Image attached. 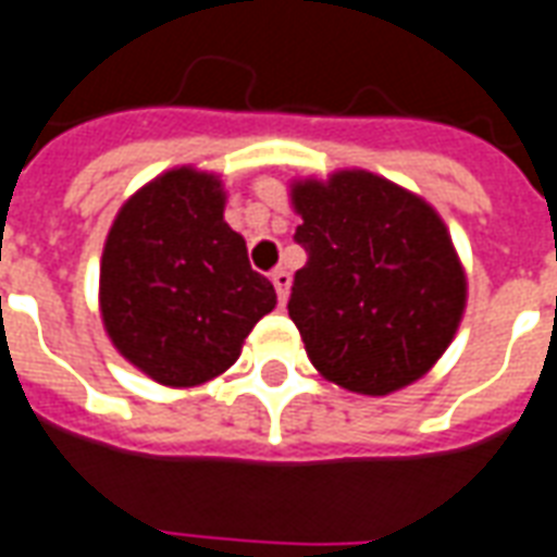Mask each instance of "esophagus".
Returning a JSON list of instances; mask_svg holds the SVG:
<instances>
[{
    "label": "esophagus",
    "instance_id": "34e87169",
    "mask_svg": "<svg viewBox=\"0 0 557 557\" xmlns=\"http://www.w3.org/2000/svg\"><path fill=\"white\" fill-rule=\"evenodd\" d=\"M273 287L275 294H278V302H287V294H290V273L287 270H275L273 273Z\"/></svg>",
    "mask_w": 557,
    "mask_h": 557
}]
</instances>
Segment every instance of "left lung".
<instances>
[{
  "label": "left lung",
  "mask_w": 557,
  "mask_h": 557,
  "mask_svg": "<svg viewBox=\"0 0 557 557\" xmlns=\"http://www.w3.org/2000/svg\"><path fill=\"white\" fill-rule=\"evenodd\" d=\"M308 251L287 302L329 383L383 397L440 362L466 311V270L421 195L364 169L290 181Z\"/></svg>",
  "instance_id": "left-lung-1"
}]
</instances>
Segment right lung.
<instances>
[{"instance_id":"add662e5","label":"right lung","mask_w":557,"mask_h":557,"mask_svg":"<svg viewBox=\"0 0 557 557\" xmlns=\"http://www.w3.org/2000/svg\"><path fill=\"white\" fill-rule=\"evenodd\" d=\"M225 184L177 165L117 210L100 258V318L133 368L195 388L237 362L255 323L275 308L246 239L225 222Z\"/></svg>"}]
</instances>
